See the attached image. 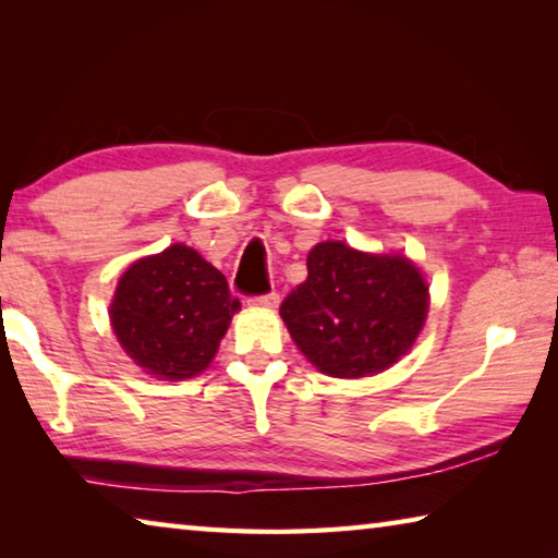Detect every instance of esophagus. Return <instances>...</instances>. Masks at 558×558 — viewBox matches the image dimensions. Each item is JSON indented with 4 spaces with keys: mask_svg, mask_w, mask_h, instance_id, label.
Returning <instances> with one entry per match:
<instances>
[{
    "mask_svg": "<svg viewBox=\"0 0 558 558\" xmlns=\"http://www.w3.org/2000/svg\"><path fill=\"white\" fill-rule=\"evenodd\" d=\"M278 302H280V298L276 295V292H272V295L251 298V300H248V305H251L253 310H276V307H278Z\"/></svg>",
    "mask_w": 558,
    "mask_h": 558,
    "instance_id": "obj_1",
    "label": "esophagus"
}]
</instances>
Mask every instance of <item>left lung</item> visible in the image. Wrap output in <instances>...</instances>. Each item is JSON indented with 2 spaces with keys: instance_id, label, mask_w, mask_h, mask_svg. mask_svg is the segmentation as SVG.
<instances>
[{
  "instance_id": "left-lung-1",
  "label": "left lung",
  "mask_w": 558,
  "mask_h": 558,
  "mask_svg": "<svg viewBox=\"0 0 558 558\" xmlns=\"http://www.w3.org/2000/svg\"><path fill=\"white\" fill-rule=\"evenodd\" d=\"M430 286L403 253L323 241L307 253V280L280 305L292 342L335 379L374 376L411 352L426 327Z\"/></svg>"
}]
</instances>
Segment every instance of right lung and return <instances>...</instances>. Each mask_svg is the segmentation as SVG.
Segmentation results:
<instances>
[{
  "instance_id": "right-lung-1",
  "label": "right lung",
  "mask_w": 558,
  "mask_h": 558,
  "mask_svg": "<svg viewBox=\"0 0 558 558\" xmlns=\"http://www.w3.org/2000/svg\"><path fill=\"white\" fill-rule=\"evenodd\" d=\"M239 310L223 272L192 245L172 243L130 263L108 317L122 352L140 369L155 379L184 381L209 369Z\"/></svg>"
}]
</instances>
